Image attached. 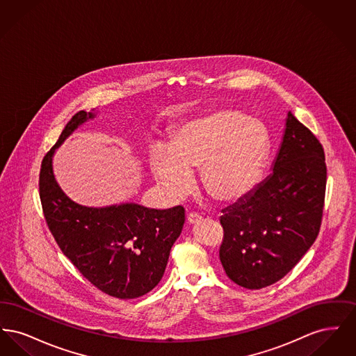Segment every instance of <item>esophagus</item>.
I'll return each mask as SVG.
<instances>
[{
	"mask_svg": "<svg viewBox=\"0 0 356 356\" xmlns=\"http://www.w3.org/2000/svg\"><path fill=\"white\" fill-rule=\"evenodd\" d=\"M200 221H202V216H200V215H197V213H189V215L186 216V222H188L189 225L199 224Z\"/></svg>",
	"mask_w": 356,
	"mask_h": 356,
	"instance_id": "esophagus-1",
	"label": "esophagus"
}]
</instances>
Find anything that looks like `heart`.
<instances>
[{"label": "heart", "mask_w": 356, "mask_h": 356, "mask_svg": "<svg viewBox=\"0 0 356 356\" xmlns=\"http://www.w3.org/2000/svg\"><path fill=\"white\" fill-rule=\"evenodd\" d=\"M270 152L271 137L264 122L237 109H219L181 122L170 147L153 145L149 161L157 184L172 199L192 191V173L202 168L207 195L234 205L259 186Z\"/></svg>", "instance_id": "obj_1"}]
</instances>
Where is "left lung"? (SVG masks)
I'll return each instance as SVG.
<instances>
[{"label": "left lung", "mask_w": 356, "mask_h": 356, "mask_svg": "<svg viewBox=\"0 0 356 356\" xmlns=\"http://www.w3.org/2000/svg\"><path fill=\"white\" fill-rule=\"evenodd\" d=\"M272 173L243 202L222 209L221 264L241 287L284 277L318 237L327 167L322 144L291 112Z\"/></svg>", "instance_id": "obj_1"}]
</instances>
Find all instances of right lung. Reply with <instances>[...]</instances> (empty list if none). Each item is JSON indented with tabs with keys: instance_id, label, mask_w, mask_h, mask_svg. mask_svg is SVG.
Masks as SVG:
<instances>
[{
	"instance_id": "1",
	"label": "right lung",
	"mask_w": 356,
	"mask_h": 356,
	"mask_svg": "<svg viewBox=\"0 0 356 356\" xmlns=\"http://www.w3.org/2000/svg\"><path fill=\"white\" fill-rule=\"evenodd\" d=\"M96 113L80 111L45 154L40 170L44 215L61 251L95 287L119 298L135 299L161 280L186 213L181 205L153 209L136 203L102 208L74 203L53 173L56 149Z\"/></svg>"
}]
</instances>
